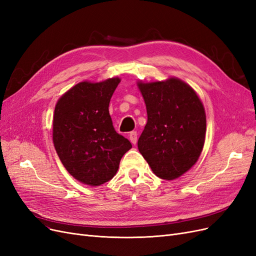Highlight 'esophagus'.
Listing matches in <instances>:
<instances>
[{
	"mask_svg": "<svg viewBox=\"0 0 256 256\" xmlns=\"http://www.w3.org/2000/svg\"><path fill=\"white\" fill-rule=\"evenodd\" d=\"M129 140L132 144H136L138 142V134L136 131H131L129 134Z\"/></svg>",
	"mask_w": 256,
	"mask_h": 256,
	"instance_id": "1",
	"label": "esophagus"
}]
</instances>
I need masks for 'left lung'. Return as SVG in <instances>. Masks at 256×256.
Listing matches in <instances>:
<instances>
[{
  "label": "left lung",
  "mask_w": 256,
  "mask_h": 256,
  "mask_svg": "<svg viewBox=\"0 0 256 256\" xmlns=\"http://www.w3.org/2000/svg\"><path fill=\"white\" fill-rule=\"evenodd\" d=\"M138 86L147 110L138 150L156 176L174 180L197 162L204 148V104L196 92L177 78Z\"/></svg>",
  "instance_id": "1"
}]
</instances>
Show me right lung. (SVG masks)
<instances>
[{"mask_svg":"<svg viewBox=\"0 0 256 256\" xmlns=\"http://www.w3.org/2000/svg\"><path fill=\"white\" fill-rule=\"evenodd\" d=\"M120 78L82 82L57 102L52 140L66 170L75 179L96 186L116 176L122 156L132 147L112 124L109 104Z\"/></svg>","mask_w":256,"mask_h":256,"instance_id":"right-lung-1","label":"right lung"}]
</instances>
